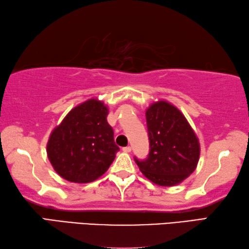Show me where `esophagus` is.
Wrapping results in <instances>:
<instances>
[{
	"label": "esophagus",
	"instance_id": "34e87169",
	"mask_svg": "<svg viewBox=\"0 0 249 249\" xmlns=\"http://www.w3.org/2000/svg\"><path fill=\"white\" fill-rule=\"evenodd\" d=\"M123 151H124V152H126V153H129L130 151H131V148L129 147V145H128V147H124Z\"/></svg>",
	"mask_w": 249,
	"mask_h": 249
}]
</instances>
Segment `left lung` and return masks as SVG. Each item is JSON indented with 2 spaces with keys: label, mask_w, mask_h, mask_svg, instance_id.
<instances>
[{
  "label": "left lung",
  "mask_w": 249,
  "mask_h": 249,
  "mask_svg": "<svg viewBox=\"0 0 249 249\" xmlns=\"http://www.w3.org/2000/svg\"><path fill=\"white\" fill-rule=\"evenodd\" d=\"M150 152L145 160L135 158L139 169L153 183L173 187L196 170L199 142L187 119L176 107L165 100L145 111Z\"/></svg>",
  "instance_id": "left-lung-1"
}]
</instances>
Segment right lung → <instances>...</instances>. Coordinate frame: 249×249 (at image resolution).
Masks as SVG:
<instances>
[{"instance_id": "obj_1", "label": "right lung", "mask_w": 249, "mask_h": 249, "mask_svg": "<svg viewBox=\"0 0 249 249\" xmlns=\"http://www.w3.org/2000/svg\"><path fill=\"white\" fill-rule=\"evenodd\" d=\"M109 110L91 98L73 108L53 128L47 142V157L63 179L85 183L102 176L120 148L107 121Z\"/></svg>"}]
</instances>
